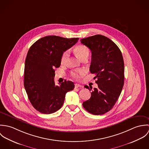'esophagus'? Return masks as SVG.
I'll list each match as a JSON object with an SVG mask.
<instances>
[{"instance_id":"obj_1","label":"esophagus","mask_w":149,"mask_h":149,"mask_svg":"<svg viewBox=\"0 0 149 149\" xmlns=\"http://www.w3.org/2000/svg\"><path fill=\"white\" fill-rule=\"evenodd\" d=\"M74 86H75V88H83V87L82 85H80L79 84H75Z\"/></svg>"}]
</instances>
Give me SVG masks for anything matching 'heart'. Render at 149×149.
<instances>
[{"label":"heart","mask_w":149,"mask_h":149,"mask_svg":"<svg viewBox=\"0 0 149 149\" xmlns=\"http://www.w3.org/2000/svg\"><path fill=\"white\" fill-rule=\"evenodd\" d=\"M74 52L76 56L81 60L83 58L85 57H88L89 54V51L88 48L83 45H79L75 47ZM68 51L65 52L62 55L61 58V64H64L66 63L67 58L68 57ZM86 73V70L84 69H80L78 70H76L71 72V76L73 78L79 80L82 78Z\"/></svg>","instance_id":"1"}]
</instances>
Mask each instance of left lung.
I'll list each match as a JSON object with an SVG mask.
<instances>
[{"mask_svg": "<svg viewBox=\"0 0 149 149\" xmlns=\"http://www.w3.org/2000/svg\"><path fill=\"white\" fill-rule=\"evenodd\" d=\"M81 43L91 51L89 70L95 74L98 88L91 92V98L83 106L89 113L103 115L111 110L118 100L125 80V65L121 51L118 46L106 37L95 35L81 39ZM91 91L92 87L85 85Z\"/></svg>", "mask_w": 149, "mask_h": 149, "instance_id": "1", "label": "left lung"}]
</instances>
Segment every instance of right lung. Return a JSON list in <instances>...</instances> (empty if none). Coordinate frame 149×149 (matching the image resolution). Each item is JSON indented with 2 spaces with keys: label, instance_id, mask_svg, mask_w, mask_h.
Returning a JSON list of instances; mask_svg holds the SVG:
<instances>
[{
  "label": "right lung",
  "instance_id": "obj_1",
  "mask_svg": "<svg viewBox=\"0 0 149 149\" xmlns=\"http://www.w3.org/2000/svg\"><path fill=\"white\" fill-rule=\"evenodd\" d=\"M79 39L46 36L30 47L25 60L24 86L32 106L41 113L50 114L60 109L66 93L74 89L70 81L55 85L54 68L60 66L64 52Z\"/></svg>",
  "mask_w": 149,
  "mask_h": 149
}]
</instances>
